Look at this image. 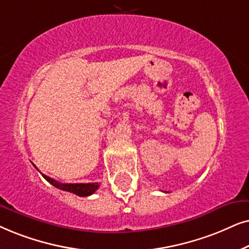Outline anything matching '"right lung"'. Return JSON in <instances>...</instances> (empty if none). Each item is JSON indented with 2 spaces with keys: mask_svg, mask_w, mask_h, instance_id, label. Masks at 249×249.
<instances>
[{
  "mask_svg": "<svg viewBox=\"0 0 249 249\" xmlns=\"http://www.w3.org/2000/svg\"><path fill=\"white\" fill-rule=\"evenodd\" d=\"M34 165V164H33ZM34 167L37 170V167L35 166ZM42 177L45 178L46 181L50 182L53 187L60 189V190H64V191H68V192H72V194L77 195L79 197H86V196H90V195L94 194L95 191L98 190L99 188V183H61V182H58L55 180H53V178L46 177L45 174H42Z\"/></svg>",
  "mask_w": 249,
  "mask_h": 249,
  "instance_id": "add662e5",
  "label": "right lung"
}]
</instances>
